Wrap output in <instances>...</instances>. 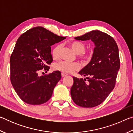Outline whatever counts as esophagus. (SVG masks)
Segmentation results:
<instances>
[{
  "instance_id": "obj_1",
  "label": "esophagus",
  "mask_w": 133,
  "mask_h": 133,
  "mask_svg": "<svg viewBox=\"0 0 133 133\" xmlns=\"http://www.w3.org/2000/svg\"><path fill=\"white\" fill-rule=\"evenodd\" d=\"M67 75L66 73H62V76L63 77H65V76H67Z\"/></svg>"
}]
</instances>
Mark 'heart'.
Listing matches in <instances>:
<instances>
[{"label": "heart", "instance_id": "obj_1", "mask_svg": "<svg viewBox=\"0 0 133 133\" xmlns=\"http://www.w3.org/2000/svg\"><path fill=\"white\" fill-rule=\"evenodd\" d=\"M69 46L76 54L78 55V57L84 62H89L93 56V51L85 52V44L80 42L75 41L70 43ZM62 48L61 44H57L53 49L51 55L53 58H57L59 56V52ZM80 69V65L76 62H68L60 61L53 65V69L64 73H72Z\"/></svg>", "mask_w": 133, "mask_h": 133}]
</instances>
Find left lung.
Returning a JSON list of instances; mask_svg holds the SVG:
<instances>
[{
    "mask_svg": "<svg viewBox=\"0 0 133 133\" xmlns=\"http://www.w3.org/2000/svg\"><path fill=\"white\" fill-rule=\"evenodd\" d=\"M91 40L95 48L91 61L78 72L86 79L73 77L70 94L75 104L82 107H94L106 99L115 86L120 69L118 48L111 36L100 30H93L75 37Z\"/></svg>",
    "mask_w": 133,
    "mask_h": 133,
    "instance_id": "left-lung-1",
    "label": "left lung"
}]
</instances>
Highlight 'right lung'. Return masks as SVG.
<instances>
[{
    "label": "right lung",
    "instance_id": "add662e5",
    "mask_svg": "<svg viewBox=\"0 0 133 133\" xmlns=\"http://www.w3.org/2000/svg\"><path fill=\"white\" fill-rule=\"evenodd\" d=\"M66 39L43 27H35L17 39L10 56V81L17 95L31 105L46 103L52 96L54 88L62 78L55 71L44 76L38 74L53 62L51 46Z\"/></svg>",
    "mask_w": 133,
    "mask_h": 133
}]
</instances>
